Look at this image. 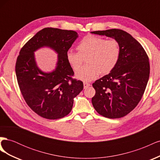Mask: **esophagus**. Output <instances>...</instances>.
Here are the masks:
<instances>
[{
	"label": "esophagus",
	"instance_id": "1",
	"mask_svg": "<svg viewBox=\"0 0 160 160\" xmlns=\"http://www.w3.org/2000/svg\"><path fill=\"white\" fill-rule=\"evenodd\" d=\"M83 85H84V88L86 89V88H88V87H89L91 85V84L88 83V82H83Z\"/></svg>",
	"mask_w": 160,
	"mask_h": 160
}]
</instances>
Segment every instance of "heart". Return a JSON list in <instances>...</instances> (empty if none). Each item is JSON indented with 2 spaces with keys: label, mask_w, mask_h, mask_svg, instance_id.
Segmentation results:
<instances>
[{
  "label": "heart",
  "mask_w": 160,
  "mask_h": 160,
  "mask_svg": "<svg viewBox=\"0 0 160 160\" xmlns=\"http://www.w3.org/2000/svg\"><path fill=\"white\" fill-rule=\"evenodd\" d=\"M78 51L69 50L67 59L75 71L80 68L87 57L88 64L77 72V78L90 81L100 73L108 74L117 65L120 57V47L118 41L93 35L85 37L77 45Z\"/></svg>",
  "instance_id": "b5f03b06"
}]
</instances>
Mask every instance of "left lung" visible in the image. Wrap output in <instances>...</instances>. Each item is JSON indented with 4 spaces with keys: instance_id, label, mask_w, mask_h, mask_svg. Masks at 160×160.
Here are the masks:
<instances>
[{
    "instance_id": "obj_1",
    "label": "left lung",
    "mask_w": 160,
    "mask_h": 160,
    "mask_svg": "<svg viewBox=\"0 0 160 160\" xmlns=\"http://www.w3.org/2000/svg\"><path fill=\"white\" fill-rule=\"evenodd\" d=\"M91 33L113 38L121 50L115 68L93 83L95 95L92 104L103 117L123 118L138 105L146 88L150 70L148 56L141 44L123 30L113 28Z\"/></svg>"
}]
</instances>
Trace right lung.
<instances>
[{
    "label": "right lung",
    "mask_w": 160,
    "mask_h": 160,
    "mask_svg": "<svg viewBox=\"0 0 160 160\" xmlns=\"http://www.w3.org/2000/svg\"><path fill=\"white\" fill-rule=\"evenodd\" d=\"M77 37L74 31L45 28L19 52L15 66L19 88L27 104L43 118L57 119L68 115L74 98L83 89V82L72 77L74 72L67 59V52ZM42 46L58 53L56 69L49 74L38 68L33 55Z\"/></svg>",
    "instance_id": "add662e5"
}]
</instances>
